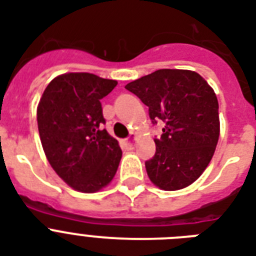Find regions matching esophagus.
Instances as JSON below:
<instances>
[{
	"instance_id": "esophagus-1",
	"label": "esophagus",
	"mask_w": 256,
	"mask_h": 256,
	"mask_svg": "<svg viewBox=\"0 0 256 256\" xmlns=\"http://www.w3.org/2000/svg\"><path fill=\"white\" fill-rule=\"evenodd\" d=\"M124 144L128 146V148H132V146H134V144H132V140H130V138H128V140H124Z\"/></svg>"
}]
</instances>
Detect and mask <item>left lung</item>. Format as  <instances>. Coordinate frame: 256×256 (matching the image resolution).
Returning <instances> with one entry per match:
<instances>
[{"label":"left lung","instance_id":"obj_1","mask_svg":"<svg viewBox=\"0 0 256 256\" xmlns=\"http://www.w3.org/2000/svg\"><path fill=\"white\" fill-rule=\"evenodd\" d=\"M148 108L156 154L144 162L150 180L162 190L190 186L202 175L219 140V104L211 86L191 70L160 69L124 86Z\"/></svg>","mask_w":256,"mask_h":256}]
</instances>
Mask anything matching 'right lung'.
<instances>
[{"mask_svg": "<svg viewBox=\"0 0 256 256\" xmlns=\"http://www.w3.org/2000/svg\"><path fill=\"white\" fill-rule=\"evenodd\" d=\"M116 84L90 73L62 74L40 100L37 122L44 152L54 171L74 190H100L120 166L122 150L104 128L100 104Z\"/></svg>", "mask_w": 256, "mask_h": 256, "instance_id": "add662e5", "label": "right lung"}]
</instances>
